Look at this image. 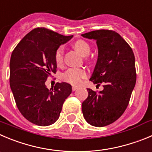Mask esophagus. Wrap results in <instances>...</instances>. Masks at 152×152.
<instances>
[{
	"mask_svg": "<svg viewBox=\"0 0 152 152\" xmlns=\"http://www.w3.org/2000/svg\"><path fill=\"white\" fill-rule=\"evenodd\" d=\"M77 88H78L76 87V86H73V87H72V90H73V91H75L76 90H77Z\"/></svg>",
	"mask_w": 152,
	"mask_h": 152,
	"instance_id": "esophagus-1",
	"label": "esophagus"
}]
</instances>
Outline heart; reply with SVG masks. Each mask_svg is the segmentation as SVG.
<instances>
[{
  "label": "heart",
  "instance_id": "1",
  "mask_svg": "<svg viewBox=\"0 0 152 152\" xmlns=\"http://www.w3.org/2000/svg\"><path fill=\"white\" fill-rule=\"evenodd\" d=\"M73 47L81 55L86 57L90 54L91 48L88 42L86 41L79 39L76 41L73 44ZM64 57V48L59 46L55 53V60L58 65H61L63 62ZM87 76L86 70L83 69H76V68H70L67 69L62 76V79L66 83H70L74 86H78L81 83L82 79H84Z\"/></svg>",
  "mask_w": 152,
  "mask_h": 152
}]
</instances>
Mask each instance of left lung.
Listing matches in <instances>:
<instances>
[{
	"instance_id": "obj_1",
	"label": "left lung",
	"mask_w": 152,
	"mask_h": 152,
	"mask_svg": "<svg viewBox=\"0 0 152 152\" xmlns=\"http://www.w3.org/2000/svg\"><path fill=\"white\" fill-rule=\"evenodd\" d=\"M96 40L98 57L90 78L94 84L103 83L98 93L87 88L88 96L82 103L83 116L95 127L109 125L124 113L135 87V57L128 43L115 31L97 30L82 34Z\"/></svg>"
}]
</instances>
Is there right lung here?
I'll use <instances>...</instances> for the list:
<instances>
[{
  "instance_id": "1",
  "label": "right lung",
  "mask_w": 152,
  "mask_h": 152,
  "mask_svg": "<svg viewBox=\"0 0 152 152\" xmlns=\"http://www.w3.org/2000/svg\"><path fill=\"white\" fill-rule=\"evenodd\" d=\"M72 37L47 28H35L22 38L11 55V91L18 110L33 124H54L71 94V86L66 83H56L50 90L45 83L48 76L56 72L55 51Z\"/></svg>"
}]
</instances>
